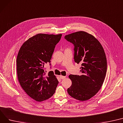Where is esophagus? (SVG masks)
Returning <instances> with one entry per match:
<instances>
[{"mask_svg":"<svg viewBox=\"0 0 123 123\" xmlns=\"http://www.w3.org/2000/svg\"><path fill=\"white\" fill-rule=\"evenodd\" d=\"M60 78L61 79L63 80V79H64L65 78H66V76H62V75H60Z\"/></svg>","mask_w":123,"mask_h":123,"instance_id":"1","label":"esophagus"}]
</instances>
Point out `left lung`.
<instances>
[{
    "mask_svg": "<svg viewBox=\"0 0 123 123\" xmlns=\"http://www.w3.org/2000/svg\"><path fill=\"white\" fill-rule=\"evenodd\" d=\"M74 45V61L81 63V75H70L72 84L68 88L74 98L86 101L94 96L101 88L107 71V60L101 44L92 35L79 31L65 36Z\"/></svg>",
    "mask_w": 123,
    "mask_h": 123,
    "instance_id": "1",
    "label": "left lung"
}]
</instances>
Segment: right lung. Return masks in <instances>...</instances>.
I'll return each instance as SVG.
<instances>
[{
    "label": "right lung",
    "mask_w": 123,
    "mask_h": 123,
    "mask_svg": "<svg viewBox=\"0 0 123 123\" xmlns=\"http://www.w3.org/2000/svg\"><path fill=\"white\" fill-rule=\"evenodd\" d=\"M61 36L37 34L26 41L19 51L16 60L18 80L24 91L37 101L49 98L58 84L52 71L46 75L44 66L50 62Z\"/></svg>",
    "instance_id": "obj_1"
}]
</instances>
